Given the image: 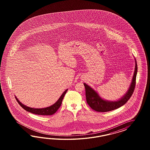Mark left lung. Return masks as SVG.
I'll return each instance as SVG.
<instances>
[{
  "label": "left lung",
  "instance_id": "obj_1",
  "mask_svg": "<svg viewBox=\"0 0 150 150\" xmlns=\"http://www.w3.org/2000/svg\"><path fill=\"white\" fill-rule=\"evenodd\" d=\"M135 63V71L130 86L127 93H125L122 98L117 101L109 102L102 99L95 91L86 83H83L85 87L87 103L92 109L99 112H106L117 109L127 102V100L132 97L136 85V74L137 73V65L136 60Z\"/></svg>",
  "mask_w": 150,
  "mask_h": 150
}]
</instances>
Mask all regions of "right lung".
I'll return each instance as SVG.
<instances>
[{"label":"right lung","instance_id":"obj_1","mask_svg":"<svg viewBox=\"0 0 150 150\" xmlns=\"http://www.w3.org/2000/svg\"><path fill=\"white\" fill-rule=\"evenodd\" d=\"M67 91H68V89L64 92L60 96L59 100H58L57 102L56 103H55L54 105H51L49 107L45 108H40V109L37 108L36 109V108H33L26 107V105L22 104L16 97H15V98L17 100V102H18V104L20 105V106L27 112H29L31 113L38 114V115H52V114H54L58 110V109H59V107H60V105H62L64 97L65 95V93H67Z\"/></svg>","mask_w":150,"mask_h":150}]
</instances>
